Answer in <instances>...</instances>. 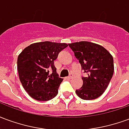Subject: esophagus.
I'll list each match as a JSON object with an SVG mask.
<instances>
[{"label":"esophagus","instance_id":"34e87169","mask_svg":"<svg viewBox=\"0 0 129 129\" xmlns=\"http://www.w3.org/2000/svg\"><path fill=\"white\" fill-rule=\"evenodd\" d=\"M72 77H73V76L70 75L69 77H68V79H69V80H70V79H72Z\"/></svg>","mask_w":129,"mask_h":129}]
</instances>
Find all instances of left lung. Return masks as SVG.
Here are the masks:
<instances>
[{
	"label": "left lung",
	"mask_w": 129,
	"mask_h": 129,
	"mask_svg": "<svg viewBox=\"0 0 129 129\" xmlns=\"http://www.w3.org/2000/svg\"><path fill=\"white\" fill-rule=\"evenodd\" d=\"M68 45L87 75L81 78L83 85L76 90V94L82 100L97 99L107 88L113 75V56L103 46L94 43L80 41Z\"/></svg>",
	"instance_id": "8db88e82"
}]
</instances>
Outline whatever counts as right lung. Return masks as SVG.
I'll return each mask as SVG.
<instances>
[{"label":"right lung","mask_w":129,"mask_h":129,"mask_svg":"<svg viewBox=\"0 0 129 129\" xmlns=\"http://www.w3.org/2000/svg\"><path fill=\"white\" fill-rule=\"evenodd\" d=\"M67 46L65 43H34L19 54L17 59L19 79L33 99L48 101L58 94L63 79L58 77L54 61Z\"/></svg>","instance_id":"add662e5"}]
</instances>
